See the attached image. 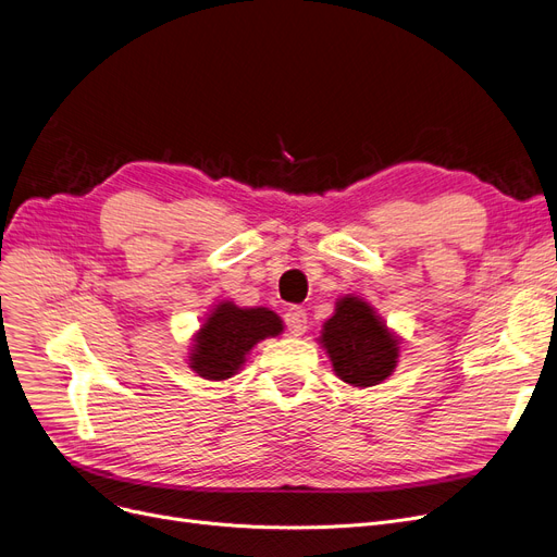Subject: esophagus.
Listing matches in <instances>:
<instances>
[{"label":"esophagus","mask_w":557,"mask_h":557,"mask_svg":"<svg viewBox=\"0 0 557 557\" xmlns=\"http://www.w3.org/2000/svg\"><path fill=\"white\" fill-rule=\"evenodd\" d=\"M285 326H287V331L293 333V336H301V333L306 331V326H308V318H306V313L301 308H290L285 313Z\"/></svg>","instance_id":"obj_1"}]
</instances>
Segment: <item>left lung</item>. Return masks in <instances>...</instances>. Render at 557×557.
Here are the masks:
<instances>
[{
	"label": "left lung",
	"instance_id": "1",
	"mask_svg": "<svg viewBox=\"0 0 557 557\" xmlns=\"http://www.w3.org/2000/svg\"><path fill=\"white\" fill-rule=\"evenodd\" d=\"M320 341L333 370L351 386L382 384L397 366V341L359 297H343L336 304Z\"/></svg>",
	"mask_w": 557,
	"mask_h": 557
}]
</instances>
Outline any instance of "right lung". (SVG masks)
<instances>
[{"label": "right lung", "mask_w": 557, "mask_h": 557, "mask_svg": "<svg viewBox=\"0 0 557 557\" xmlns=\"http://www.w3.org/2000/svg\"><path fill=\"white\" fill-rule=\"evenodd\" d=\"M281 331V318L272 310L237 308L231 301H221L198 331L189 366L206 380H228L256 343L278 336Z\"/></svg>", "instance_id": "1"}]
</instances>
